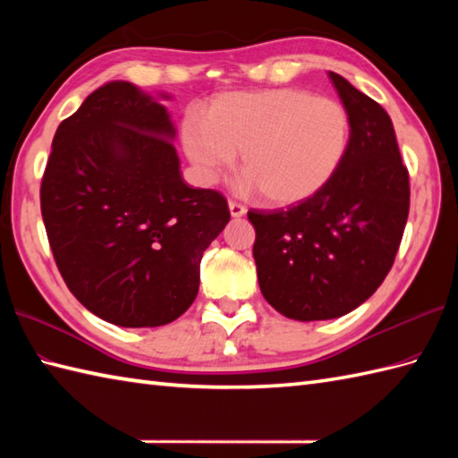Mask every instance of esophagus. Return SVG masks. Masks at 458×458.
I'll return each mask as SVG.
<instances>
[{
    "label": "esophagus",
    "mask_w": 458,
    "mask_h": 458,
    "mask_svg": "<svg viewBox=\"0 0 458 458\" xmlns=\"http://www.w3.org/2000/svg\"><path fill=\"white\" fill-rule=\"evenodd\" d=\"M228 208H230V214L234 218H240V216H244L246 214V207L244 204H240V202H236V200H230L228 202Z\"/></svg>",
    "instance_id": "esophagus-1"
}]
</instances>
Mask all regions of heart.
<instances>
[{
	"label": "heart",
	"instance_id": "heart-1",
	"mask_svg": "<svg viewBox=\"0 0 458 458\" xmlns=\"http://www.w3.org/2000/svg\"><path fill=\"white\" fill-rule=\"evenodd\" d=\"M181 140L204 182L230 169L240 151L248 187L289 207L335 177L348 149L350 115L340 102L299 89L232 92L212 100L207 118L184 115Z\"/></svg>",
	"mask_w": 458,
	"mask_h": 458
}]
</instances>
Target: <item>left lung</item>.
<instances>
[{"instance_id": "8db88e82", "label": "left lung", "mask_w": 458, "mask_h": 458, "mask_svg": "<svg viewBox=\"0 0 458 458\" xmlns=\"http://www.w3.org/2000/svg\"><path fill=\"white\" fill-rule=\"evenodd\" d=\"M328 79L350 115L335 177L297 207L248 212L261 295L295 320L362 305L392 269L410 214V174L390 115L340 74Z\"/></svg>"}]
</instances>
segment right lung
Returning <instances> with one entry per match:
<instances>
[{
  "label": "right lung",
  "instance_id": "1",
  "mask_svg": "<svg viewBox=\"0 0 458 458\" xmlns=\"http://www.w3.org/2000/svg\"><path fill=\"white\" fill-rule=\"evenodd\" d=\"M173 140L167 108L123 81L94 90L55 133L41 182L48 244L72 295L112 325L179 318L230 220L220 192L182 181Z\"/></svg>",
  "mask_w": 458,
  "mask_h": 458
}]
</instances>
